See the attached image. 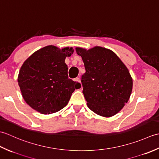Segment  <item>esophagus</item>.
Wrapping results in <instances>:
<instances>
[{
  "instance_id": "1",
  "label": "esophagus",
  "mask_w": 159,
  "mask_h": 159,
  "mask_svg": "<svg viewBox=\"0 0 159 159\" xmlns=\"http://www.w3.org/2000/svg\"><path fill=\"white\" fill-rule=\"evenodd\" d=\"M74 80H75V81L79 82V83H80V78H79V77H76V79H74Z\"/></svg>"
}]
</instances>
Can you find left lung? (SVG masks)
<instances>
[{
    "instance_id": "obj_1",
    "label": "left lung",
    "mask_w": 159,
    "mask_h": 159,
    "mask_svg": "<svg viewBox=\"0 0 159 159\" xmlns=\"http://www.w3.org/2000/svg\"><path fill=\"white\" fill-rule=\"evenodd\" d=\"M76 51L86 70L81 83L87 107L100 116H115L127 103L133 89V79L126 66L116 53L103 47H76Z\"/></svg>"
}]
</instances>
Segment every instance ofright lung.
<instances>
[{"label":"right lung","instance_id":"obj_1","mask_svg":"<svg viewBox=\"0 0 159 159\" xmlns=\"http://www.w3.org/2000/svg\"><path fill=\"white\" fill-rule=\"evenodd\" d=\"M74 52L71 47L62 49L50 45L37 50L20 67L18 82L22 96L32 109L42 114L62 109L80 84L67 75V57Z\"/></svg>","mask_w":159,"mask_h":159}]
</instances>
